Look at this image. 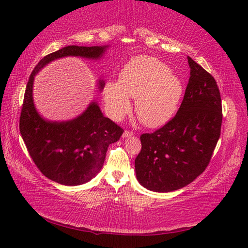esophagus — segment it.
<instances>
[{"mask_svg":"<svg viewBox=\"0 0 248 248\" xmlns=\"http://www.w3.org/2000/svg\"><path fill=\"white\" fill-rule=\"evenodd\" d=\"M132 135H133V132H131V131L125 130L124 132V134H123V138H124V139H127V138H129V136H132Z\"/></svg>","mask_w":248,"mask_h":248,"instance_id":"1","label":"esophagus"}]
</instances>
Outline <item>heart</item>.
Wrapping results in <instances>:
<instances>
[{"label":"heart","mask_w":248,"mask_h":248,"mask_svg":"<svg viewBox=\"0 0 248 248\" xmlns=\"http://www.w3.org/2000/svg\"><path fill=\"white\" fill-rule=\"evenodd\" d=\"M183 94L180 78L155 57L138 56L124 67L119 83L108 82L103 98L112 118L119 120L131 109L129 97L136 98L135 112L147 127L166 124L179 107Z\"/></svg>","instance_id":"heart-1"}]
</instances>
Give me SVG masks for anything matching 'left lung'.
<instances>
[{
	"label": "left lung",
	"mask_w": 248,
	"mask_h": 248,
	"mask_svg": "<svg viewBox=\"0 0 248 248\" xmlns=\"http://www.w3.org/2000/svg\"><path fill=\"white\" fill-rule=\"evenodd\" d=\"M191 77L175 117L154 133L140 135L135 159L139 182L154 192H172L207 168L222 127V100L214 78L187 56Z\"/></svg>",
	"instance_id": "left-lung-1"
}]
</instances>
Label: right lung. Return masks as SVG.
<instances>
[{
  "instance_id": "1",
  "label": "right lung",
  "mask_w": 248,
  "mask_h": 248,
  "mask_svg": "<svg viewBox=\"0 0 248 248\" xmlns=\"http://www.w3.org/2000/svg\"><path fill=\"white\" fill-rule=\"evenodd\" d=\"M108 46H68L48 54L34 68L26 85L20 116V133L35 165L50 180L64 186H80L97 175L103 166L108 147L124 130L104 117L96 101L78 117L51 121L37 112L33 99L34 78L49 62L66 56L101 59ZM104 81L99 80L102 91Z\"/></svg>"
}]
</instances>
